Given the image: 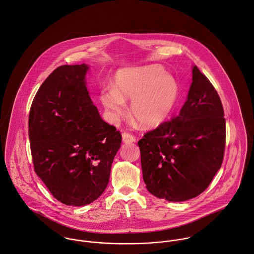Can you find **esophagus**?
Masks as SVG:
<instances>
[{"label": "esophagus", "instance_id": "obj_1", "mask_svg": "<svg viewBox=\"0 0 254 254\" xmlns=\"http://www.w3.org/2000/svg\"><path fill=\"white\" fill-rule=\"evenodd\" d=\"M122 136H123V141L125 143H132V142H135V140H136L133 135H131L127 132H124Z\"/></svg>", "mask_w": 254, "mask_h": 254}]
</instances>
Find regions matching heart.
Listing matches in <instances>:
<instances>
[{"label": "heart", "instance_id": "b5f03b06", "mask_svg": "<svg viewBox=\"0 0 254 254\" xmlns=\"http://www.w3.org/2000/svg\"><path fill=\"white\" fill-rule=\"evenodd\" d=\"M180 92L173 75L159 65L148 64L119 69L112 87L103 88L99 99L112 122L126 113V101L131 99L130 116L144 127H157L173 113Z\"/></svg>", "mask_w": 254, "mask_h": 254}]
</instances>
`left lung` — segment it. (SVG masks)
Wrapping results in <instances>:
<instances>
[{"mask_svg": "<svg viewBox=\"0 0 254 254\" xmlns=\"http://www.w3.org/2000/svg\"><path fill=\"white\" fill-rule=\"evenodd\" d=\"M226 142L221 99L192 66V82L179 115L138 141L143 181L158 198L182 202L196 197L220 170Z\"/></svg>", "mask_w": 254, "mask_h": 254, "instance_id": "obj_1", "label": "left lung"}]
</instances>
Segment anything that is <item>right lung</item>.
Returning a JSON list of instances; mask_svg holds the SVG:
<instances>
[{
  "instance_id": "add662e5",
  "label": "right lung",
  "mask_w": 254,
  "mask_h": 254,
  "mask_svg": "<svg viewBox=\"0 0 254 254\" xmlns=\"http://www.w3.org/2000/svg\"><path fill=\"white\" fill-rule=\"evenodd\" d=\"M85 64L57 67L38 89L28 134L36 175L60 202L84 206L106 190L122 135L90 98Z\"/></svg>"
}]
</instances>
